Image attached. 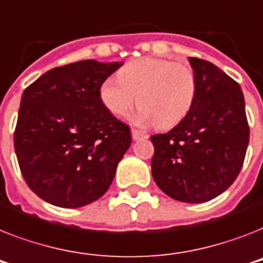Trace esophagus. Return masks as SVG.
<instances>
[{
    "label": "esophagus",
    "instance_id": "esophagus-1",
    "mask_svg": "<svg viewBox=\"0 0 263 263\" xmlns=\"http://www.w3.org/2000/svg\"><path fill=\"white\" fill-rule=\"evenodd\" d=\"M131 134H132V139H134V140H140V139H147V138H148V135H146L144 132L138 131V129H135V128H132Z\"/></svg>",
    "mask_w": 263,
    "mask_h": 263
}]
</instances>
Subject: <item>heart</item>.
<instances>
[{"label": "heart", "instance_id": "1", "mask_svg": "<svg viewBox=\"0 0 263 263\" xmlns=\"http://www.w3.org/2000/svg\"><path fill=\"white\" fill-rule=\"evenodd\" d=\"M197 95V81L192 67L182 63L140 58L125 63L119 78H106L100 97L106 109L116 116H127L134 109L138 96L140 124L157 123L172 128L187 116Z\"/></svg>", "mask_w": 263, "mask_h": 263}]
</instances>
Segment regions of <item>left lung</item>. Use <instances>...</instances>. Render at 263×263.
Masks as SVG:
<instances>
[{"label": "left lung", "instance_id": "left-lung-1", "mask_svg": "<svg viewBox=\"0 0 263 263\" xmlns=\"http://www.w3.org/2000/svg\"><path fill=\"white\" fill-rule=\"evenodd\" d=\"M197 95L187 116L151 136L153 178L168 197L198 204L227 191L243 166L250 129L239 83L217 66L189 58Z\"/></svg>", "mask_w": 263, "mask_h": 263}]
</instances>
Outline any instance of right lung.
Segmentation results:
<instances>
[{
    "instance_id": "1",
    "label": "right lung",
    "mask_w": 263,
    "mask_h": 263,
    "mask_svg": "<svg viewBox=\"0 0 263 263\" xmlns=\"http://www.w3.org/2000/svg\"><path fill=\"white\" fill-rule=\"evenodd\" d=\"M121 65L87 59L55 67L21 96L14 151L25 182L44 201L80 208L110 186L131 132L102 104L100 89Z\"/></svg>"
}]
</instances>
